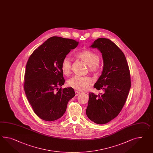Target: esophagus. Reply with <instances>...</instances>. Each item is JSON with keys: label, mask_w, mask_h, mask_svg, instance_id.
Instances as JSON below:
<instances>
[{"label": "esophagus", "mask_w": 153, "mask_h": 153, "mask_svg": "<svg viewBox=\"0 0 153 153\" xmlns=\"http://www.w3.org/2000/svg\"><path fill=\"white\" fill-rule=\"evenodd\" d=\"M79 93H80V92L79 91H75V95H76V96H77L79 94Z\"/></svg>", "instance_id": "1"}]
</instances>
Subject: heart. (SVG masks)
Returning <instances> with one entry per match:
<instances>
[{"mask_svg": "<svg viewBox=\"0 0 153 153\" xmlns=\"http://www.w3.org/2000/svg\"><path fill=\"white\" fill-rule=\"evenodd\" d=\"M76 56L89 66V71L95 73L100 70L99 55L98 53L91 50H84L78 52ZM72 68L71 60L68 57H65L61 62V70L65 75L70 74ZM92 80L88 76H75L68 81V85L75 90L85 91L92 83Z\"/></svg>", "mask_w": 153, "mask_h": 153, "instance_id": "b5f03b06", "label": "heart"}]
</instances>
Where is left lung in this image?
<instances>
[{"label": "left lung", "instance_id": "8db88e82", "mask_svg": "<svg viewBox=\"0 0 153 153\" xmlns=\"http://www.w3.org/2000/svg\"><path fill=\"white\" fill-rule=\"evenodd\" d=\"M91 47L102 53L103 69L93 87L103 90L104 93L98 96L89 93L86 114L94 123L104 124L122 111L131 88V74L124 54L111 40L97 39Z\"/></svg>", "mask_w": 153, "mask_h": 153}]
</instances>
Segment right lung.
<instances>
[{
	"instance_id": "add662e5",
	"label": "right lung",
	"mask_w": 153,
	"mask_h": 153,
	"mask_svg": "<svg viewBox=\"0 0 153 153\" xmlns=\"http://www.w3.org/2000/svg\"><path fill=\"white\" fill-rule=\"evenodd\" d=\"M78 42L52 36L35 49L26 63L24 88L27 99L40 118L54 121L66 112L67 103L75 96L74 88L59 87L65 83L61 62Z\"/></svg>"
}]
</instances>
